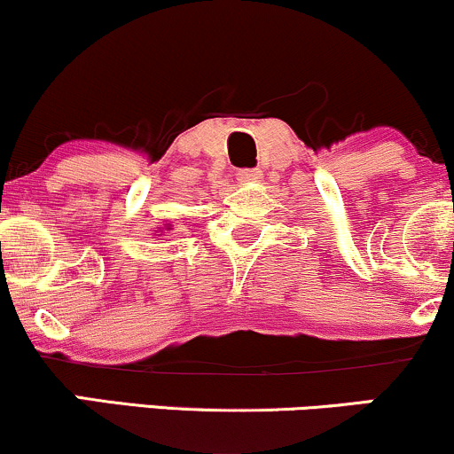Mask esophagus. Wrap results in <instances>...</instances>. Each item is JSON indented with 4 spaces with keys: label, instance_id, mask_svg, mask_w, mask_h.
<instances>
[{
    "label": "esophagus",
    "instance_id": "34e87169",
    "mask_svg": "<svg viewBox=\"0 0 454 454\" xmlns=\"http://www.w3.org/2000/svg\"><path fill=\"white\" fill-rule=\"evenodd\" d=\"M260 179H262V170L260 168H241L237 173V181H241V184H254V181Z\"/></svg>",
    "mask_w": 454,
    "mask_h": 454
}]
</instances>
